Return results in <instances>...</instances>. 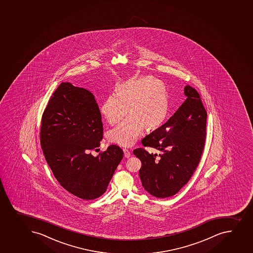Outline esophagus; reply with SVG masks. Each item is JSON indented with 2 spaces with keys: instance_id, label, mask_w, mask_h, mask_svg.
Masks as SVG:
<instances>
[{
  "instance_id": "1",
  "label": "esophagus",
  "mask_w": 253,
  "mask_h": 253,
  "mask_svg": "<svg viewBox=\"0 0 253 253\" xmlns=\"http://www.w3.org/2000/svg\"><path fill=\"white\" fill-rule=\"evenodd\" d=\"M123 151H124V154H125V158H130V151L128 150V149H126V148H124V149H123Z\"/></svg>"
}]
</instances>
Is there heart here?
I'll use <instances>...</instances> for the list:
<instances>
[{
	"label": "heart",
	"instance_id": "obj_1",
	"mask_svg": "<svg viewBox=\"0 0 253 253\" xmlns=\"http://www.w3.org/2000/svg\"><path fill=\"white\" fill-rule=\"evenodd\" d=\"M126 120L109 133L110 142L123 147L135 144L144 128L153 131L165 123L170 112V96L164 83L151 76L133 78L118 85L115 95L103 102L100 111L108 124Z\"/></svg>",
	"mask_w": 253,
	"mask_h": 253
}]
</instances>
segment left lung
Segmentation results:
<instances>
[{"instance_id": "obj_1", "label": "left lung", "mask_w": 253, "mask_h": 253, "mask_svg": "<svg viewBox=\"0 0 253 253\" xmlns=\"http://www.w3.org/2000/svg\"><path fill=\"white\" fill-rule=\"evenodd\" d=\"M184 91L187 98L175 114L142 140L144 147L162 152L159 159L144 148L133 151L142 163L143 187L157 198L173 196L190 180L205 147L207 112L197 90L187 85Z\"/></svg>"}]
</instances>
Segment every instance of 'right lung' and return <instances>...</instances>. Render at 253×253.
I'll return each instance as SVG.
<instances>
[{
    "label": "right lung",
    "mask_w": 253,
    "mask_h": 253,
    "mask_svg": "<svg viewBox=\"0 0 253 253\" xmlns=\"http://www.w3.org/2000/svg\"><path fill=\"white\" fill-rule=\"evenodd\" d=\"M103 138L101 115L92 93L62 83L44 110L40 144L49 168L68 192L85 200L106 191L123 150L110 145L96 157Z\"/></svg>",
    "instance_id": "obj_1"
}]
</instances>
